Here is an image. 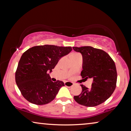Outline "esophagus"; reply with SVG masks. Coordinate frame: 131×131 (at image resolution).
<instances>
[{
    "label": "esophagus",
    "mask_w": 131,
    "mask_h": 131,
    "mask_svg": "<svg viewBox=\"0 0 131 131\" xmlns=\"http://www.w3.org/2000/svg\"><path fill=\"white\" fill-rule=\"evenodd\" d=\"M74 85V84L72 82L70 81H66L65 82V85L67 86V87H72Z\"/></svg>",
    "instance_id": "34e87169"
}]
</instances>
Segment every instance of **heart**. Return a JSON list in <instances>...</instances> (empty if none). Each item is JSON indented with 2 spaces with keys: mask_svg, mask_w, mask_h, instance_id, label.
<instances>
[{
  "mask_svg": "<svg viewBox=\"0 0 131 131\" xmlns=\"http://www.w3.org/2000/svg\"><path fill=\"white\" fill-rule=\"evenodd\" d=\"M75 54H72V55H75Z\"/></svg>",
  "mask_w": 131,
  "mask_h": 131,
  "instance_id": "obj_1",
  "label": "heart"
}]
</instances>
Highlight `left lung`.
<instances>
[{
  "mask_svg": "<svg viewBox=\"0 0 131 131\" xmlns=\"http://www.w3.org/2000/svg\"><path fill=\"white\" fill-rule=\"evenodd\" d=\"M73 49L83 57L82 77L93 79L90 89L81 84L82 92L74 96V100L87 107L100 105L110 97L116 87L117 74L114 62L107 52L91 46L73 47Z\"/></svg>",
  "mask_w": 131,
  "mask_h": 131,
  "instance_id": "8db88e82",
  "label": "left lung"
}]
</instances>
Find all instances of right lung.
Segmentation results:
<instances>
[{
  "label": "right lung",
  "mask_w": 131,
  "mask_h": 131,
  "mask_svg": "<svg viewBox=\"0 0 131 131\" xmlns=\"http://www.w3.org/2000/svg\"><path fill=\"white\" fill-rule=\"evenodd\" d=\"M71 47L54 45L35 46L22 55L15 72V82L23 96L37 105L47 104L55 99L63 82L51 80L50 73Z\"/></svg>",
  "instance_id": "right-lung-1"
}]
</instances>
